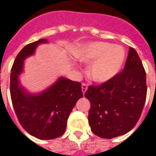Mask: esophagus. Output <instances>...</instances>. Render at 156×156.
I'll list each match as a JSON object with an SVG mask.
<instances>
[{"label":"esophagus","instance_id":"esophagus-1","mask_svg":"<svg viewBox=\"0 0 156 156\" xmlns=\"http://www.w3.org/2000/svg\"><path fill=\"white\" fill-rule=\"evenodd\" d=\"M87 89H88V83H82V91H83V94H85V92L87 91Z\"/></svg>","mask_w":156,"mask_h":156}]
</instances>
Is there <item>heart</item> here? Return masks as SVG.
Returning a JSON list of instances; mask_svg holds the SVG:
<instances>
[{
	"label": "heart",
	"mask_w": 156,
	"mask_h": 156,
	"mask_svg": "<svg viewBox=\"0 0 156 156\" xmlns=\"http://www.w3.org/2000/svg\"><path fill=\"white\" fill-rule=\"evenodd\" d=\"M79 61L92 63L88 69L89 77L96 82L108 81L121 69L125 51L120 46H112L107 42L97 41L86 45L78 51Z\"/></svg>",
	"instance_id": "b5f03b06"
}]
</instances>
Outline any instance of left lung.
Returning <instances> with one entry per match:
<instances>
[{
	"label": "left lung",
	"instance_id": "left-lung-1",
	"mask_svg": "<svg viewBox=\"0 0 156 156\" xmlns=\"http://www.w3.org/2000/svg\"><path fill=\"white\" fill-rule=\"evenodd\" d=\"M147 94L146 73L137 51L129 48L123 71L99 85H89L88 123L93 133L112 139L130 131L137 124Z\"/></svg>",
	"mask_w": 156,
	"mask_h": 156
}]
</instances>
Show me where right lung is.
I'll list each match as a JSON object with an SVG mask.
<instances>
[{
	"mask_svg": "<svg viewBox=\"0 0 156 156\" xmlns=\"http://www.w3.org/2000/svg\"><path fill=\"white\" fill-rule=\"evenodd\" d=\"M46 39L29 43L22 48L13 62L10 93L19 123L29 134L40 140H51L64 134L68 118L79 98L83 97L81 83L60 78L51 88L38 95L28 94L19 86L18 75L23 61L33 54Z\"/></svg>",
	"mask_w": 156,
	"mask_h": 156,
	"instance_id": "1",
	"label": "right lung"
}]
</instances>
